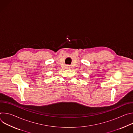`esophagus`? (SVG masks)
Wrapping results in <instances>:
<instances>
[{"label":"esophagus","instance_id":"34e87169","mask_svg":"<svg viewBox=\"0 0 133 133\" xmlns=\"http://www.w3.org/2000/svg\"><path fill=\"white\" fill-rule=\"evenodd\" d=\"M66 68L69 69V67H68V66H66Z\"/></svg>","mask_w":133,"mask_h":133}]
</instances>
